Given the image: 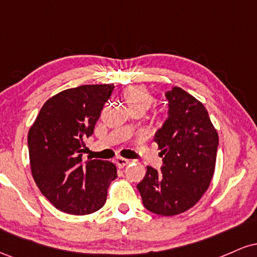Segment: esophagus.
Returning a JSON list of instances; mask_svg holds the SVG:
<instances>
[{"mask_svg": "<svg viewBox=\"0 0 257 257\" xmlns=\"http://www.w3.org/2000/svg\"><path fill=\"white\" fill-rule=\"evenodd\" d=\"M114 163H116V166L118 167V168H124L126 164L129 163V161H128V159H125V158L117 157L116 161H114Z\"/></svg>", "mask_w": 257, "mask_h": 257, "instance_id": "obj_1", "label": "esophagus"}]
</instances>
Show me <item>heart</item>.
<instances>
[{
	"mask_svg": "<svg viewBox=\"0 0 257 257\" xmlns=\"http://www.w3.org/2000/svg\"><path fill=\"white\" fill-rule=\"evenodd\" d=\"M123 98L131 107V110L139 107L145 111L146 108L151 106L153 101L152 94L145 87H141V85H133V87L126 88L123 91Z\"/></svg>",
	"mask_w": 257,
	"mask_h": 257,
	"instance_id": "heart-1",
	"label": "heart"
}]
</instances>
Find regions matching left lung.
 I'll return each mask as SVG.
<instances>
[{
  "label": "left lung",
  "instance_id": "obj_1",
  "mask_svg": "<svg viewBox=\"0 0 257 257\" xmlns=\"http://www.w3.org/2000/svg\"><path fill=\"white\" fill-rule=\"evenodd\" d=\"M168 117L156 132L163 166L147 167L138 190L151 213L173 216L196 204L210 185L219 135L204 105L179 87L166 93Z\"/></svg>",
  "mask_w": 257,
  "mask_h": 257
}]
</instances>
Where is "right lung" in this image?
<instances>
[{"mask_svg": "<svg viewBox=\"0 0 257 257\" xmlns=\"http://www.w3.org/2000/svg\"><path fill=\"white\" fill-rule=\"evenodd\" d=\"M113 84L79 85L47 100L28 135L31 173L55 208L72 215L91 214L105 204L117 178L111 162L82 161L83 140L94 132Z\"/></svg>", "mask_w": 257, "mask_h": 257, "instance_id": "obj_1", "label": "right lung"}]
</instances>
